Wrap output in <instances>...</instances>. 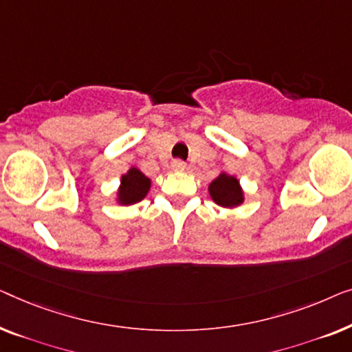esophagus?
Instances as JSON below:
<instances>
[{
  "instance_id": "esophagus-1",
  "label": "esophagus",
  "mask_w": 352,
  "mask_h": 352,
  "mask_svg": "<svg viewBox=\"0 0 352 352\" xmlns=\"http://www.w3.org/2000/svg\"><path fill=\"white\" fill-rule=\"evenodd\" d=\"M172 170H175V172H180V170H185V162L183 161H180V160H175L174 162H172Z\"/></svg>"
}]
</instances>
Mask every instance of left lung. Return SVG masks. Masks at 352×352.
Segmentation results:
<instances>
[{
  "label": "left lung",
  "instance_id": "8db88e82",
  "mask_svg": "<svg viewBox=\"0 0 352 352\" xmlns=\"http://www.w3.org/2000/svg\"><path fill=\"white\" fill-rule=\"evenodd\" d=\"M207 190L210 199L223 209H236L245 201V192L242 190L239 178L225 170L220 172L215 180H212Z\"/></svg>",
  "mask_w": 352,
  "mask_h": 352
}]
</instances>
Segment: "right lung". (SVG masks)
I'll return each mask as SVG.
<instances>
[{
  "label": "right lung",
  "instance_id": "add662e5",
  "mask_svg": "<svg viewBox=\"0 0 352 352\" xmlns=\"http://www.w3.org/2000/svg\"><path fill=\"white\" fill-rule=\"evenodd\" d=\"M151 190V178H148L140 169L132 166L120 178L115 201L120 206H133L143 201Z\"/></svg>",
  "mask_w": 352,
  "mask_h": 352
}]
</instances>
